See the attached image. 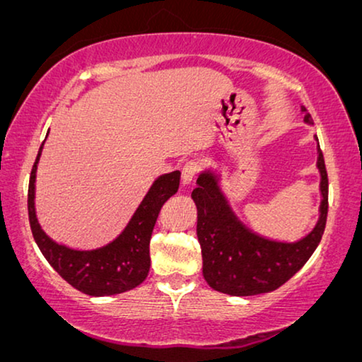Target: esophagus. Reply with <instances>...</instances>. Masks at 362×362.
I'll return each instance as SVG.
<instances>
[{"mask_svg": "<svg viewBox=\"0 0 362 362\" xmlns=\"http://www.w3.org/2000/svg\"><path fill=\"white\" fill-rule=\"evenodd\" d=\"M201 170H202V163L199 160L187 161L186 165L182 166V185H189Z\"/></svg>", "mask_w": 362, "mask_h": 362, "instance_id": "esophagus-1", "label": "esophagus"}]
</instances>
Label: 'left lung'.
<instances>
[{
    "label": "left lung",
    "mask_w": 362,
    "mask_h": 362,
    "mask_svg": "<svg viewBox=\"0 0 362 362\" xmlns=\"http://www.w3.org/2000/svg\"><path fill=\"white\" fill-rule=\"evenodd\" d=\"M305 122L311 123L310 113H305ZM318 170L323 196L320 221L305 239L293 244L269 240L250 232L230 211L216 176L202 173L197 177V187L191 197L197 206L202 275L211 288L234 296L269 293L288 281L308 262L323 237L328 216V173L321 148Z\"/></svg>",
    "instance_id": "8db88e82"
}]
</instances>
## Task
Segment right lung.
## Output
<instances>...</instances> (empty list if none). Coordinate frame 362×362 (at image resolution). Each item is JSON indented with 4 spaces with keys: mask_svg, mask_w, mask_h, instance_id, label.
<instances>
[{
    "mask_svg": "<svg viewBox=\"0 0 362 362\" xmlns=\"http://www.w3.org/2000/svg\"><path fill=\"white\" fill-rule=\"evenodd\" d=\"M42 145L34 161L28 189V212L33 237L42 255L67 284L90 296L117 295L135 288L150 272V239L161 206L176 194L181 173L173 171L153 182L125 230L115 240L95 250H72L44 234L34 211V181Z\"/></svg>",
    "mask_w": 362,
    "mask_h": 362,
    "instance_id": "add662e5",
    "label": "right lung"
}]
</instances>
